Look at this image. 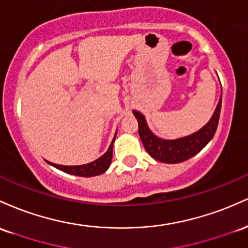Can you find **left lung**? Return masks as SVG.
Instances as JSON below:
<instances>
[{"label":"left lung","instance_id":"8db88e82","mask_svg":"<svg viewBox=\"0 0 248 248\" xmlns=\"http://www.w3.org/2000/svg\"><path fill=\"white\" fill-rule=\"evenodd\" d=\"M220 110L221 96L216 110H214L213 116L211 117L205 126L190 136L173 139V140H166V139H161L155 136L147 126L145 117L136 110H133V115L138 121L139 137L143 141V145L147 154L154 159L161 161V163L177 164L190 159L191 157L196 155L207 145L208 141L213 138L217 127H218Z\"/></svg>","mask_w":248,"mask_h":248}]
</instances>
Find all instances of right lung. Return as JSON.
I'll use <instances>...</instances> for the list:
<instances>
[{"mask_svg": "<svg viewBox=\"0 0 248 248\" xmlns=\"http://www.w3.org/2000/svg\"><path fill=\"white\" fill-rule=\"evenodd\" d=\"M116 135H115V138H113L112 143H111L110 147L108 149V151L105 152L102 157H99L98 159L91 161V163L84 164V165H77V166H64V165H58V164H54V163H49V164L54 166V168L65 172V173L74 174V176L94 177V176H98V174L104 173V172L110 168L111 159H112L113 141H115L116 139Z\"/></svg>", "mask_w": 248, "mask_h": 248, "instance_id": "obj_1", "label": "right lung"}]
</instances>
